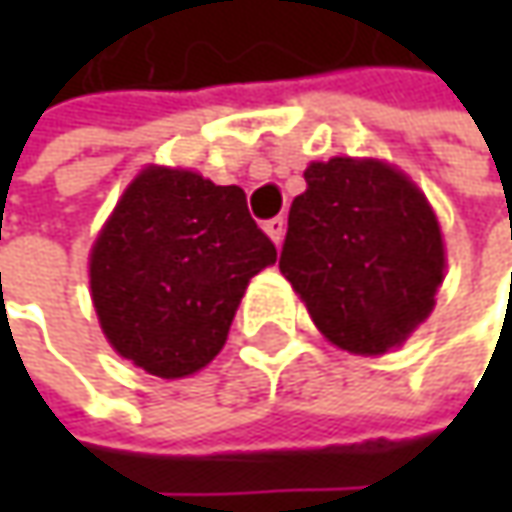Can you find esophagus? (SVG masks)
I'll list each match as a JSON object with an SVG mask.
<instances>
[{
    "label": "esophagus",
    "instance_id": "obj_1",
    "mask_svg": "<svg viewBox=\"0 0 512 512\" xmlns=\"http://www.w3.org/2000/svg\"><path fill=\"white\" fill-rule=\"evenodd\" d=\"M265 230H267V236H270V239L279 245V242H282V236H285V219H282V216H276V219H267Z\"/></svg>",
    "mask_w": 512,
    "mask_h": 512
}]
</instances>
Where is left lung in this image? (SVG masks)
Returning a JSON list of instances; mask_svg holds the SVG:
<instances>
[{
  "mask_svg": "<svg viewBox=\"0 0 512 512\" xmlns=\"http://www.w3.org/2000/svg\"><path fill=\"white\" fill-rule=\"evenodd\" d=\"M293 199L279 270L316 327L353 353H387L422 325L444 276L439 222L399 170L313 162Z\"/></svg>",
  "mask_w": 512,
  "mask_h": 512,
  "instance_id": "8db88e82",
  "label": "left lung"
}]
</instances>
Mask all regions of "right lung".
<instances>
[{
  "mask_svg": "<svg viewBox=\"0 0 512 512\" xmlns=\"http://www.w3.org/2000/svg\"><path fill=\"white\" fill-rule=\"evenodd\" d=\"M273 262L242 187L148 168L93 245L90 290L119 356L182 379L222 350L247 282Z\"/></svg>",
  "mask_w": 512,
  "mask_h": 512,
  "instance_id": "1",
  "label": "right lung"
}]
</instances>
